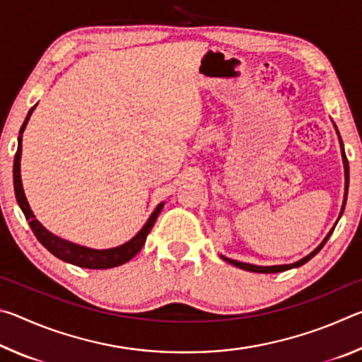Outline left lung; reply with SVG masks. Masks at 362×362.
<instances>
[{
    "instance_id": "left-lung-1",
    "label": "left lung",
    "mask_w": 362,
    "mask_h": 362,
    "mask_svg": "<svg viewBox=\"0 0 362 362\" xmlns=\"http://www.w3.org/2000/svg\"><path fill=\"white\" fill-rule=\"evenodd\" d=\"M335 129H337V126H335ZM337 134H339V131H337ZM339 140H340V148H341V158H343V166H345V198H343V206H341V211H340V217H341V214H343V209H345V204H346V194H348V182H350V168H348V159H346V155H345V150H343V142H341V139H340V134H339ZM339 217V218H340ZM337 222H339V220H337ZM337 225V223H335ZM335 225L332 226V228H330V231L327 233V236L324 238L322 240V243L320 244V246H317L313 252L311 254H308L306 257H303L302 260H298V262H296V263H291V265H273V267H259V265H250V263H243V262H236V260H231V259H226V257H223L222 255V259L225 260V262H228V263H231V265H235V267H238V268H243V269H246V272H254V273H279V272H286V269H291V268H297V267H302L303 263H306L308 260H311L313 259V257L320 252V250L324 247V244L327 243V240L330 238V235H332V231H334V228H335Z\"/></svg>"
}]
</instances>
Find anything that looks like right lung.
<instances>
[{
  "mask_svg": "<svg viewBox=\"0 0 362 362\" xmlns=\"http://www.w3.org/2000/svg\"><path fill=\"white\" fill-rule=\"evenodd\" d=\"M35 107L30 108V112L27 115L25 121H23L21 132H19V145H17V151L14 156V192H16L17 204L21 206L23 216H25V218L28 220V225H30V228H32V231L35 233L36 240H38L52 255H56L57 259L64 260L66 263H71V265L81 267V268L107 269V268L119 267V265H122V263L129 262L132 257L137 255L139 250L144 247L146 236H148V233L151 231L153 225H155L164 203H159L156 206V209L153 211L150 218L146 220V223L142 226V230H140L131 241L121 244V246H118V247H112V249L84 247V246H79V244L62 240V238L56 236L54 233L47 231L45 226H42L38 220H36L35 214L32 212V209H30L28 201L25 198V193H23L22 179H21L22 134H23V131H25V126L30 119V116H32V113H33Z\"/></svg>",
  "mask_w": 362,
  "mask_h": 362,
  "instance_id": "add662e5",
  "label": "right lung"
}]
</instances>
